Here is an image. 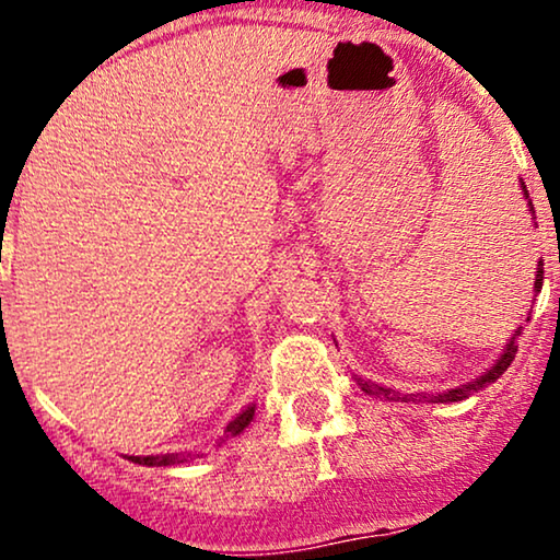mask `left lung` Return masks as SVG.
<instances>
[{"instance_id": "1", "label": "left lung", "mask_w": 560, "mask_h": 560, "mask_svg": "<svg viewBox=\"0 0 560 560\" xmlns=\"http://www.w3.org/2000/svg\"><path fill=\"white\" fill-rule=\"evenodd\" d=\"M520 184H523L527 207H530V212L535 214L533 199H530V194H527V186H525L523 178H520ZM538 266L540 268H538V271H535V289H533L535 296H538L540 289H542V260H538ZM527 319H530V315H527ZM514 335H520V327H517V332H514ZM514 335L510 338V342H506L504 353L499 355V361L487 371V374H481L479 378H476V382H468L464 386H456V389H451V392H443V394H399V392L386 389V386L363 382V378H358V386H361V389L366 392V394H376V397H384V399H389V401H432V405H435V401H464V399L471 397L474 392H479V389H483V386H489L491 382H497V378L502 376L506 369H510V363L514 361V353H517V346H514V340H517V338H514ZM335 346H338V342H335Z\"/></svg>"}]
</instances>
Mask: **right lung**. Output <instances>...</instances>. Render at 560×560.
<instances>
[{
	"label": "right lung",
	"instance_id": "right-lung-1",
	"mask_svg": "<svg viewBox=\"0 0 560 560\" xmlns=\"http://www.w3.org/2000/svg\"><path fill=\"white\" fill-rule=\"evenodd\" d=\"M253 415H256V405L245 407L243 412L228 424L225 435L220 438V443H225L228 435H241V432L250 424ZM194 456L199 458V453H194ZM186 458H191V453H166V456H128V460H132V464H140V466H174V464H184Z\"/></svg>",
	"mask_w": 560,
	"mask_h": 560
}]
</instances>
